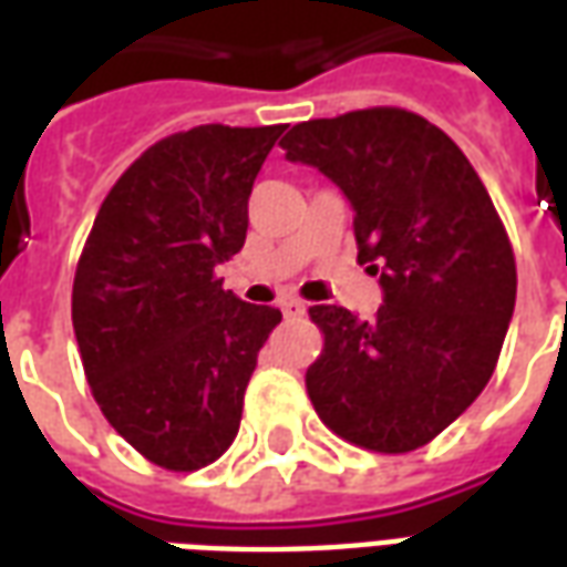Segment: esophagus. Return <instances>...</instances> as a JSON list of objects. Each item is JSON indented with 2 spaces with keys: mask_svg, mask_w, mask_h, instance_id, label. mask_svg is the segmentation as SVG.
<instances>
[{
  "mask_svg": "<svg viewBox=\"0 0 567 567\" xmlns=\"http://www.w3.org/2000/svg\"><path fill=\"white\" fill-rule=\"evenodd\" d=\"M279 309H282L285 319H300V316L307 312V307H303L297 297H282V300H279Z\"/></svg>",
  "mask_w": 567,
  "mask_h": 567,
  "instance_id": "obj_1",
  "label": "esophagus"
}]
</instances>
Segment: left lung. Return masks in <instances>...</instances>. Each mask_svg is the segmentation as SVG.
Here are the masks:
<instances>
[{"instance_id": "8db88e82", "label": "left lung", "mask_w": 567, "mask_h": 567, "mask_svg": "<svg viewBox=\"0 0 567 567\" xmlns=\"http://www.w3.org/2000/svg\"><path fill=\"white\" fill-rule=\"evenodd\" d=\"M355 212L382 307H312L324 333L307 392L333 434L373 452L425 446L486 389L516 303V260L462 148L404 109L303 121L279 142Z\"/></svg>"}]
</instances>
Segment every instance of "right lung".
Instances as JSON below:
<instances>
[{"label": "right lung", "instance_id": "obj_1", "mask_svg": "<svg viewBox=\"0 0 567 567\" xmlns=\"http://www.w3.org/2000/svg\"><path fill=\"white\" fill-rule=\"evenodd\" d=\"M272 127L203 124L151 145L100 206L72 285V328L93 398L166 471L215 462L239 431L260 346L282 321L224 291Z\"/></svg>", "mask_w": 567, "mask_h": 567}]
</instances>
